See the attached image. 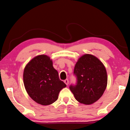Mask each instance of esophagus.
I'll return each instance as SVG.
<instances>
[{
    "label": "esophagus",
    "mask_w": 130,
    "mask_h": 130,
    "mask_svg": "<svg viewBox=\"0 0 130 130\" xmlns=\"http://www.w3.org/2000/svg\"><path fill=\"white\" fill-rule=\"evenodd\" d=\"M64 83H65V84H66V85H68V84H69V80H68V79H66V80H64Z\"/></svg>",
    "instance_id": "esophagus-1"
}]
</instances>
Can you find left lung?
<instances>
[{
    "label": "left lung",
    "instance_id": "obj_1",
    "mask_svg": "<svg viewBox=\"0 0 130 130\" xmlns=\"http://www.w3.org/2000/svg\"><path fill=\"white\" fill-rule=\"evenodd\" d=\"M76 85L69 87L76 100L84 104H92L104 93L107 85L106 69L96 57L85 54L78 58L74 69Z\"/></svg>",
    "mask_w": 130,
    "mask_h": 130
}]
</instances>
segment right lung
I'll use <instances>...</instances> for the list:
<instances>
[{"label": "right lung", "instance_id": "1", "mask_svg": "<svg viewBox=\"0 0 130 130\" xmlns=\"http://www.w3.org/2000/svg\"><path fill=\"white\" fill-rule=\"evenodd\" d=\"M23 83L26 92L36 103L52 104L67 85L59 78L53 61L46 55H39L28 62L23 71Z\"/></svg>", "mask_w": 130, "mask_h": 130}]
</instances>
